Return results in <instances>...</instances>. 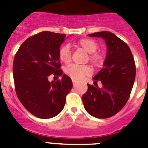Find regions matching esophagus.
<instances>
[{
    "instance_id": "1",
    "label": "esophagus",
    "mask_w": 148,
    "mask_h": 148,
    "mask_svg": "<svg viewBox=\"0 0 148 148\" xmlns=\"http://www.w3.org/2000/svg\"><path fill=\"white\" fill-rule=\"evenodd\" d=\"M72 83H73V84H74V85H76L77 84V82L76 81H74V80H73V81H72Z\"/></svg>"
}]
</instances>
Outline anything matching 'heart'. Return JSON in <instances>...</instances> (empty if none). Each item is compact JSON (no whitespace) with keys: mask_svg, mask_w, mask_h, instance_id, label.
Instances as JSON below:
<instances>
[{"mask_svg":"<svg viewBox=\"0 0 148 148\" xmlns=\"http://www.w3.org/2000/svg\"><path fill=\"white\" fill-rule=\"evenodd\" d=\"M77 45L88 53V57L87 58L88 61L89 60L95 66H99L103 63V56L101 53L95 52L99 48V45L96 42L90 39H82L77 42ZM59 58L60 61L64 64H68L71 61V51L68 45L65 44L60 47L59 50ZM64 72L73 80H82L84 77L90 75L92 70L90 66L87 65H71L65 68Z\"/></svg>","mask_w":148,"mask_h":148,"instance_id":"heart-1","label":"heart"}]
</instances>
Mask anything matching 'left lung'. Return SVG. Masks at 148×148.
I'll return each instance as SVG.
<instances>
[{
    "label": "left lung",
    "instance_id": "obj_1",
    "mask_svg": "<svg viewBox=\"0 0 148 148\" xmlns=\"http://www.w3.org/2000/svg\"><path fill=\"white\" fill-rule=\"evenodd\" d=\"M88 36L104 39L107 54L103 67L93 77L95 85L100 81L103 87L88 84L82 101L91 116L106 119L119 112L128 101L136 76L135 62L128 45L115 34L103 31Z\"/></svg>",
    "mask_w": 148,
    "mask_h": 148
}]
</instances>
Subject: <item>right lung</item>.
<instances>
[{
    "label": "right lung",
    "mask_w": 148,
    "mask_h": 148,
    "mask_svg": "<svg viewBox=\"0 0 148 148\" xmlns=\"http://www.w3.org/2000/svg\"><path fill=\"white\" fill-rule=\"evenodd\" d=\"M65 34L42 32L21 44L13 63L17 96L35 116L49 119L63 110L66 96L73 84L60 69L59 50ZM61 76V80L49 82V77Z\"/></svg>",
    "instance_id": "obj_1"
}]
</instances>
